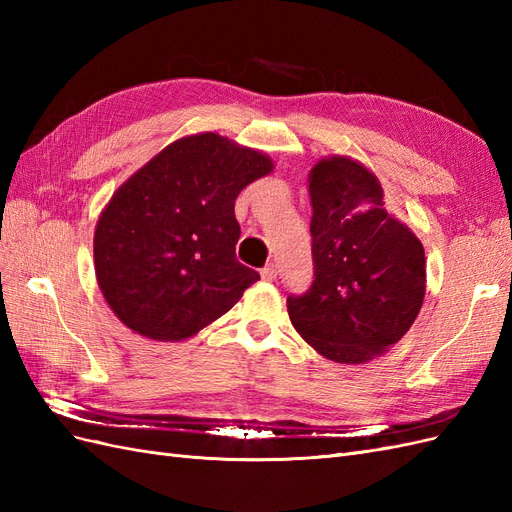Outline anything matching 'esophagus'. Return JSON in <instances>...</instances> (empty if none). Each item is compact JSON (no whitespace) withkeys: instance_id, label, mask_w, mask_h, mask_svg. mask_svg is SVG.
<instances>
[{"instance_id":"esophagus-1","label":"esophagus","mask_w":512,"mask_h":512,"mask_svg":"<svg viewBox=\"0 0 512 512\" xmlns=\"http://www.w3.org/2000/svg\"><path fill=\"white\" fill-rule=\"evenodd\" d=\"M260 275H262V280H265V282H273L275 277H277V265H275V262H271V265H267L265 269H262Z\"/></svg>"}]
</instances>
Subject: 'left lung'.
Wrapping results in <instances>:
<instances>
[{
	"instance_id": "1",
	"label": "left lung",
	"mask_w": 512,
	"mask_h": 512,
	"mask_svg": "<svg viewBox=\"0 0 512 512\" xmlns=\"http://www.w3.org/2000/svg\"><path fill=\"white\" fill-rule=\"evenodd\" d=\"M314 282L290 294L288 316L335 363H367L408 333L425 299V250L386 213L382 188L350 158L309 173Z\"/></svg>"
}]
</instances>
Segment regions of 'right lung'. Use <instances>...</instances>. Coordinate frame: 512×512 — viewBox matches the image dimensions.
Here are the masks:
<instances>
[{
  "label": "right lung",
  "mask_w": 512,
  "mask_h": 512,
  "mask_svg": "<svg viewBox=\"0 0 512 512\" xmlns=\"http://www.w3.org/2000/svg\"><path fill=\"white\" fill-rule=\"evenodd\" d=\"M273 162L213 132L185 136L121 185L94 235L96 277L115 316L149 339H185L260 275L235 254V200Z\"/></svg>",
  "instance_id": "right-lung-1"
}]
</instances>
